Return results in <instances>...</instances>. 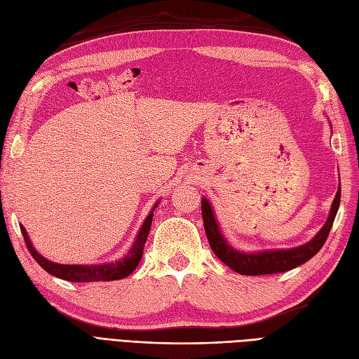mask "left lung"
<instances>
[{"label": "left lung", "mask_w": 359, "mask_h": 359, "mask_svg": "<svg viewBox=\"0 0 359 359\" xmlns=\"http://www.w3.org/2000/svg\"><path fill=\"white\" fill-rule=\"evenodd\" d=\"M332 128V127H331ZM341 198V187L335 193L332 201L328 219L322 226V229L314 235L306 244L293 247V248H274V250H262V252H240L233 248L226 238L223 236L219 222L215 219L212 205L205 196L202 198V219L206 238L214 255L219 257L224 265L233 269L235 273L243 276H264V274H277L285 271L297 268L306 264L314 255H316L322 245L327 241L330 231L332 227L334 219L339 211Z\"/></svg>", "instance_id": "1"}]
</instances>
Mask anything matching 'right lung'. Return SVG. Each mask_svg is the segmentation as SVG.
Returning <instances> with one entry per match:
<instances>
[{"label":"right lung","mask_w":359,"mask_h":359,"mask_svg":"<svg viewBox=\"0 0 359 359\" xmlns=\"http://www.w3.org/2000/svg\"><path fill=\"white\" fill-rule=\"evenodd\" d=\"M160 201H157L153 208H151L147 219L144 220L142 226L135 238L133 245L130 247L128 253L124 255L121 259L115 260V262H104V264H93V265H64L52 262V260L43 257L36 247L32 245L29 236L27 233L25 227L20 224V232L24 235L25 244L28 247V252L31 256L36 259V262L49 273L50 276H55L62 280L74 281V283H91V281H114V280H121L130 276L139 265L140 259L144 255V247L147 243V238L151 229V223H153V215L154 210L157 208Z\"/></svg>","instance_id":"1"}]
</instances>
